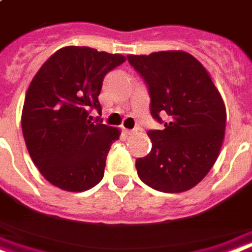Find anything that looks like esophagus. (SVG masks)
I'll use <instances>...</instances> for the list:
<instances>
[{"label": "esophagus", "instance_id": "1", "mask_svg": "<svg viewBox=\"0 0 252 252\" xmlns=\"http://www.w3.org/2000/svg\"><path fill=\"white\" fill-rule=\"evenodd\" d=\"M135 131H137V130H127V128H124V133L126 134V135H133Z\"/></svg>", "mask_w": 252, "mask_h": 252}]
</instances>
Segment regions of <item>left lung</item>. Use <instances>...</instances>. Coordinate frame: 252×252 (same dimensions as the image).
<instances>
[{
	"instance_id": "1",
	"label": "left lung",
	"mask_w": 252,
	"mask_h": 252,
	"mask_svg": "<svg viewBox=\"0 0 252 252\" xmlns=\"http://www.w3.org/2000/svg\"><path fill=\"white\" fill-rule=\"evenodd\" d=\"M150 95V114L162 130H149L151 151L135 160L147 186L163 192L190 190L218 158L226 128V107L207 70L186 52L128 54ZM160 115H167L162 121Z\"/></svg>"
}]
</instances>
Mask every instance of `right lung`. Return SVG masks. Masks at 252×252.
Wrapping results in <instances>:
<instances>
[{"instance_id": "obj_1", "label": "right lung", "mask_w": 252, "mask_h": 252, "mask_svg": "<svg viewBox=\"0 0 252 252\" xmlns=\"http://www.w3.org/2000/svg\"><path fill=\"white\" fill-rule=\"evenodd\" d=\"M126 61L86 46L62 47L34 75L22 110V133L43 178L66 191L101 182L118 128L102 124L98 101L105 75Z\"/></svg>"}]
</instances>
